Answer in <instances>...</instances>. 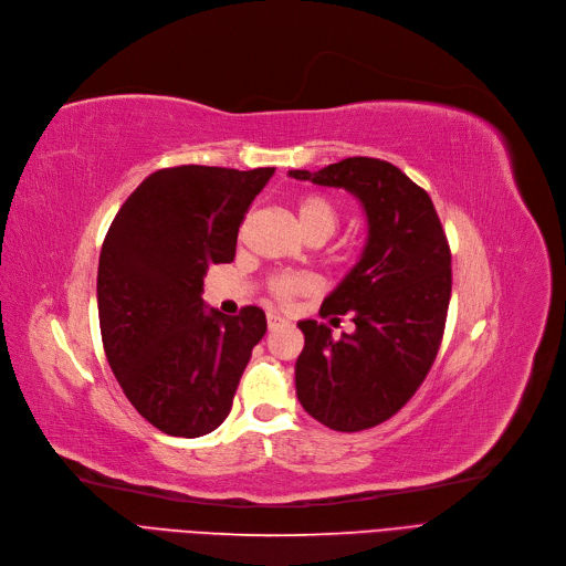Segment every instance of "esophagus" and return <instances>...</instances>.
<instances>
[{"instance_id":"34e87169","label":"esophagus","mask_w":566,"mask_h":566,"mask_svg":"<svg viewBox=\"0 0 566 566\" xmlns=\"http://www.w3.org/2000/svg\"><path fill=\"white\" fill-rule=\"evenodd\" d=\"M285 322H287V319H285V317H281L279 313H266V327L272 329V332H274V329H279V327H283Z\"/></svg>"}]
</instances>
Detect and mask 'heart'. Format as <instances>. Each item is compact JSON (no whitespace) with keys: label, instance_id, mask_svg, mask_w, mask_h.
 Returning a JSON list of instances; mask_svg holds the SVG:
<instances>
[{"label":"heart","instance_id":"b5f03b06","mask_svg":"<svg viewBox=\"0 0 566 566\" xmlns=\"http://www.w3.org/2000/svg\"><path fill=\"white\" fill-rule=\"evenodd\" d=\"M300 226L306 237H332L338 228V207L327 196H306L297 207ZM313 281L302 274H279L269 281V292L274 294L279 302H290L294 294L308 292Z\"/></svg>","mask_w":566,"mask_h":566}]
</instances>
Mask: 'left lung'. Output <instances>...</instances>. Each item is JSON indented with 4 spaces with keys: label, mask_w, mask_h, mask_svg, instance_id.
<instances>
[{
    "label": "left lung",
    "mask_w": 566,
    "mask_h": 566,
    "mask_svg": "<svg viewBox=\"0 0 566 566\" xmlns=\"http://www.w3.org/2000/svg\"><path fill=\"white\" fill-rule=\"evenodd\" d=\"M294 179L345 188L368 219L359 262L322 302L319 315H353L355 332L332 338L302 319L304 349L294 366L297 398L319 423L357 433L394 417L426 380L444 334L451 251L433 200L380 158H343Z\"/></svg>",
    "instance_id": "left-lung-1"
}]
</instances>
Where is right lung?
<instances>
[{
    "instance_id": "right-lung-1",
    "label": "right lung",
    "mask_w": 566,
    "mask_h": 566,
    "mask_svg": "<svg viewBox=\"0 0 566 566\" xmlns=\"http://www.w3.org/2000/svg\"><path fill=\"white\" fill-rule=\"evenodd\" d=\"M274 168L177 166L133 191L98 258L107 364L130 406L175 438H200L230 415L264 311H207L202 279L232 262L239 226Z\"/></svg>"
}]
</instances>
